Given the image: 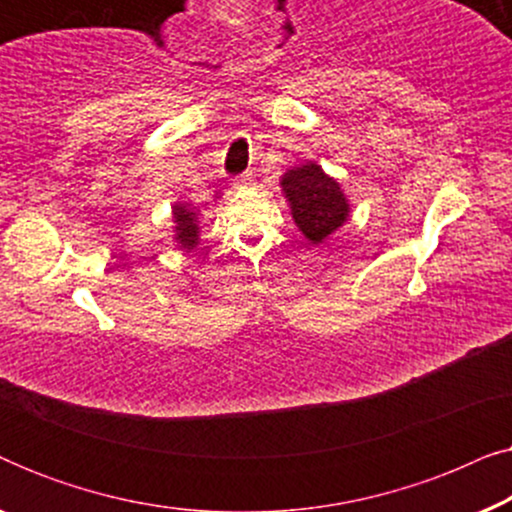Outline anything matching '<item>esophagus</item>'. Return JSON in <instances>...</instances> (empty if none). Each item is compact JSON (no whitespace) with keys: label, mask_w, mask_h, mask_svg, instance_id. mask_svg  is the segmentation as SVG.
I'll return each instance as SVG.
<instances>
[{"label":"esophagus","mask_w":512,"mask_h":512,"mask_svg":"<svg viewBox=\"0 0 512 512\" xmlns=\"http://www.w3.org/2000/svg\"><path fill=\"white\" fill-rule=\"evenodd\" d=\"M251 184V172H244L242 177L235 179V188H242V186H249Z\"/></svg>","instance_id":"obj_1"}]
</instances>
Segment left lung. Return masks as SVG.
Here are the masks:
<instances>
[{
    "instance_id": "8db88e82",
    "label": "left lung",
    "mask_w": 512,
    "mask_h": 512,
    "mask_svg": "<svg viewBox=\"0 0 512 512\" xmlns=\"http://www.w3.org/2000/svg\"><path fill=\"white\" fill-rule=\"evenodd\" d=\"M282 188L291 202V214L310 242H321L347 219L349 205L338 181L324 174L319 165L307 163L289 170Z\"/></svg>"
}]
</instances>
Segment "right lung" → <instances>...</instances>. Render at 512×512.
<instances>
[{"label":"right lung","mask_w":512,"mask_h":512,"mask_svg":"<svg viewBox=\"0 0 512 512\" xmlns=\"http://www.w3.org/2000/svg\"><path fill=\"white\" fill-rule=\"evenodd\" d=\"M174 219H177V240L181 247H193L198 242V223L195 214L186 205L174 207Z\"/></svg>","instance_id":"right-lung-1"}]
</instances>
